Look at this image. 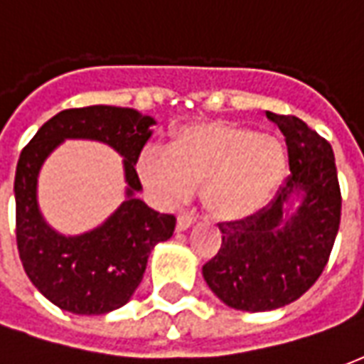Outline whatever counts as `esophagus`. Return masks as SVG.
<instances>
[{"label":"esophagus","instance_id":"obj_1","mask_svg":"<svg viewBox=\"0 0 364 364\" xmlns=\"http://www.w3.org/2000/svg\"><path fill=\"white\" fill-rule=\"evenodd\" d=\"M193 224H195V218H193L191 214L183 213L177 216V232H183V230L191 228Z\"/></svg>","mask_w":364,"mask_h":364}]
</instances>
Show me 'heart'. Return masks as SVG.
I'll list each match as a JSON object with an SVG mask.
<instances>
[{
  "label": "heart",
  "mask_w": 364,
  "mask_h": 364,
  "mask_svg": "<svg viewBox=\"0 0 364 364\" xmlns=\"http://www.w3.org/2000/svg\"><path fill=\"white\" fill-rule=\"evenodd\" d=\"M138 177L166 205H181L200 189L206 214L240 222L267 206L287 173L281 142L232 120H205L177 130L169 150L146 148Z\"/></svg>",
  "instance_id": "b5f03b06"
}]
</instances>
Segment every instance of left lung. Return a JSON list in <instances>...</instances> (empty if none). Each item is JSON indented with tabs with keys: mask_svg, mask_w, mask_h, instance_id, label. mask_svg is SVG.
Masks as SVG:
<instances>
[{
	"mask_svg": "<svg viewBox=\"0 0 364 364\" xmlns=\"http://www.w3.org/2000/svg\"><path fill=\"white\" fill-rule=\"evenodd\" d=\"M284 136L290 173L259 213L220 222L222 245L203 265V277L224 304L267 312L304 294L326 269L341 220V189L326 138L292 114L269 112ZM303 203L288 214V200Z\"/></svg>",
	"mask_w": 364,
	"mask_h": 364,
	"instance_id": "obj_1",
	"label": "left lung"
}]
</instances>
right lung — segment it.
Wrapping results in <instances>:
<instances>
[{
	"label": "right lung",
	"instance_id": "obj_1",
	"mask_svg": "<svg viewBox=\"0 0 364 364\" xmlns=\"http://www.w3.org/2000/svg\"><path fill=\"white\" fill-rule=\"evenodd\" d=\"M151 117L134 109L93 105L46 120L23 148L15 171V234L25 273L44 296L74 314H107L124 306L142 281L154 245L173 236L175 216L134 197L142 189L136 161L151 136ZM66 137L112 145L125 158L127 200L99 229L66 238L54 232L36 205V177L48 154Z\"/></svg>",
	"mask_w": 364,
	"mask_h": 364
}]
</instances>
